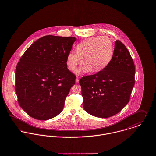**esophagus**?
I'll return each mask as SVG.
<instances>
[{"label":"esophagus","instance_id":"1","mask_svg":"<svg viewBox=\"0 0 156 156\" xmlns=\"http://www.w3.org/2000/svg\"><path fill=\"white\" fill-rule=\"evenodd\" d=\"M79 80H80V77L78 76H76V80H75V83H76V84L78 83H79Z\"/></svg>","mask_w":156,"mask_h":156}]
</instances>
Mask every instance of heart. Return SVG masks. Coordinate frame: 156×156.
Instances as JSON below:
<instances>
[{
	"label": "heart",
	"instance_id": "heart-1",
	"mask_svg": "<svg viewBox=\"0 0 156 156\" xmlns=\"http://www.w3.org/2000/svg\"><path fill=\"white\" fill-rule=\"evenodd\" d=\"M113 54L112 41L106 36H98L87 38L79 43L76 51H70L67 56L68 69L75 72L83 62L84 66L80 72H99L109 64Z\"/></svg>",
	"mask_w": 156,
	"mask_h": 156
}]
</instances>
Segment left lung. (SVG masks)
<instances>
[{
    "instance_id": "8db88e82",
    "label": "left lung",
    "mask_w": 156,
    "mask_h": 156,
    "mask_svg": "<svg viewBox=\"0 0 156 156\" xmlns=\"http://www.w3.org/2000/svg\"><path fill=\"white\" fill-rule=\"evenodd\" d=\"M135 67L126 46L117 40L111 60L104 69L80 80L83 105L89 114L108 118L128 104L135 85Z\"/></svg>"
}]
</instances>
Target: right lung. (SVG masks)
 I'll use <instances>...</instances> for the list:
<instances>
[{"instance_id":"1","label":"right lung","mask_w":156,"mask_h":156,"mask_svg":"<svg viewBox=\"0 0 156 156\" xmlns=\"http://www.w3.org/2000/svg\"><path fill=\"white\" fill-rule=\"evenodd\" d=\"M76 38L43 36L23 54L16 69L15 90L21 108L31 117L47 120L63 110L76 76L67 56Z\"/></svg>"}]
</instances>
